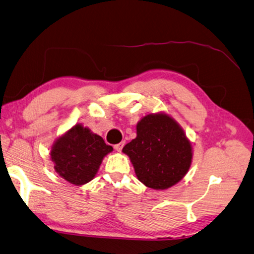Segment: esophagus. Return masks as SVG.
I'll return each instance as SVG.
<instances>
[{"label": "esophagus", "instance_id": "1", "mask_svg": "<svg viewBox=\"0 0 254 254\" xmlns=\"http://www.w3.org/2000/svg\"><path fill=\"white\" fill-rule=\"evenodd\" d=\"M123 146H124V142H121V143H119V144L115 145V149L117 150V152H121Z\"/></svg>", "mask_w": 254, "mask_h": 254}]
</instances>
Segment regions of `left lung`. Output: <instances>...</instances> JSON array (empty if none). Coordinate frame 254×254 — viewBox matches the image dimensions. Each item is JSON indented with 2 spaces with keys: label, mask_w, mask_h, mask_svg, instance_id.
<instances>
[{
  "label": "left lung",
  "mask_w": 254,
  "mask_h": 254,
  "mask_svg": "<svg viewBox=\"0 0 254 254\" xmlns=\"http://www.w3.org/2000/svg\"><path fill=\"white\" fill-rule=\"evenodd\" d=\"M137 179L147 188L166 190L179 182L190 169L192 146L174 118L150 113L136 124V137L123 147Z\"/></svg>",
  "instance_id": "obj_1"
}]
</instances>
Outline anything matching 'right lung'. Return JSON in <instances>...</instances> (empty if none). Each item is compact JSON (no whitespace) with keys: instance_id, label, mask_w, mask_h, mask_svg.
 <instances>
[{"instance_id":"add662e5","label":"right lung","mask_w":254,"mask_h":254,"mask_svg":"<svg viewBox=\"0 0 254 254\" xmlns=\"http://www.w3.org/2000/svg\"><path fill=\"white\" fill-rule=\"evenodd\" d=\"M112 150L104 138L78 123L57 138L50 156L59 176L83 186L94 179L102 159Z\"/></svg>"}]
</instances>
